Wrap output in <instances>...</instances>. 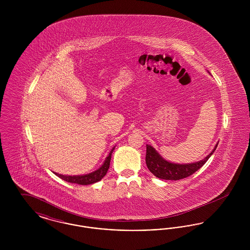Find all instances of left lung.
<instances>
[{"mask_svg":"<svg viewBox=\"0 0 250 250\" xmlns=\"http://www.w3.org/2000/svg\"><path fill=\"white\" fill-rule=\"evenodd\" d=\"M217 144H215L213 151L198 162L188 163V164H178L169 162L164 159L158 152L151 145H146V165L149 170L155 175V177L163 180H173L177 181L180 179L186 178L190 176L194 172H196L199 168H201L209 159V157L213 155Z\"/></svg>","mask_w":250,"mask_h":250,"instance_id":"obj_1","label":"left lung"}]
</instances>
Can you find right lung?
<instances>
[{
    "mask_svg": "<svg viewBox=\"0 0 250 250\" xmlns=\"http://www.w3.org/2000/svg\"><path fill=\"white\" fill-rule=\"evenodd\" d=\"M114 148H115V146L110 150V152L106 157L104 163L93 172L83 174V175H73V176L72 175H62V174H59L57 172H53V173L56 174L60 178L64 180L68 183H72V184H78V185H83V186L95 184L96 182L100 181L107 174V169L109 167L110 159H111V154H112Z\"/></svg>",
    "mask_w": 250,
    "mask_h": 250,
    "instance_id": "1",
    "label": "right lung"
}]
</instances>
